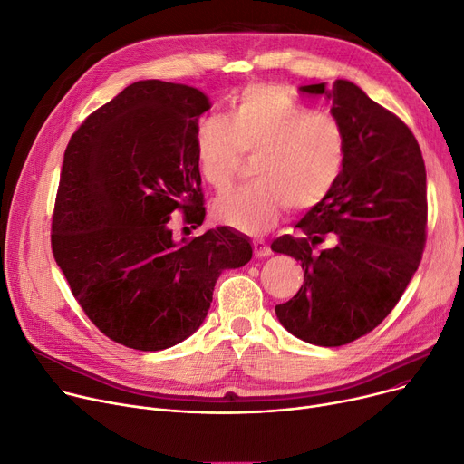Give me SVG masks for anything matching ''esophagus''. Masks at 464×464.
I'll list each match as a JSON object with an SVG mask.
<instances>
[{"label":"esophagus","mask_w":464,"mask_h":464,"mask_svg":"<svg viewBox=\"0 0 464 464\" xmlns=\"http://www.w3.org/2000/svg\"><path fill=\"white\" fill-rule=\"evenodd\" d=\"M253 251L256 258H266L271 255V247L264 241V239H255L253 241Z\"/></svg>","instance_id":"obj_1"}]
</instances>
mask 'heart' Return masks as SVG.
I'll list each match as a JSON object with an SVG mask.
<instances>
[{
    "mask_svg": "<svg viewBox=\"0 0 464 464\" xmlns=\"http://www.w3.org/2000/svg\"><path fill=\"white\" fill-rule=\"evenodd\" d=\"M195 150L200 176L215 188L232 181L243 153L256 155L255 181L228 188L211 202L215 221L251 236L274 227L285 206L292 211L318 206L332 193L346 160L341 125L271 84L243 90L228 118H202Z\"/></svg>",
    "mask_w": 464,
    "mask_h": 464,
    "instance_id": "obj_1",
    "label": "heart"
}]
</instances>
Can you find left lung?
<instances>
[{"instance_id":"obj_1","label":"left lung","mask_w":464,"mask_h":464,"mask_svg":"<svg viewBox=\"0 0 464 464\" xmlns=\"http://www.w3.org/2000/svg\"><path fill=\"white\" fill-rule=\"evenodd\" d=\"M299 92L332 102L346 160L332 193L295 223V234L271 243L304 267L302 288L276 313L297 339L341 346L374 330L416 274L427 227L425 162L412 130L353 82ZM325 238L334 243L316 250Z\"/></svg>"}]
</instances>
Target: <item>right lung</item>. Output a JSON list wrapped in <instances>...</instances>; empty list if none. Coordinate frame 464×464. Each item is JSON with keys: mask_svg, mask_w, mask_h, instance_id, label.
Here are the masks:
<instances>
[{"mask_svg": "<svg viewBox=\"0 0 464 464\" xmlns=\"http://www.w3.org/2000/svg\"><path fill=\"white\" fill-rule=\"evenodd\" d=\"M208 97L140 80L95 111L65 150L52 251L88 318L142 352L170 348L206 318L217 279L253 247L230 227L176 241V209L206 217L195 136Z\"/></svg>", "mask_w": 464, "mask_h": 464, "instance_id": "right-lung-1", "label": "right lung"}]
</instances>
